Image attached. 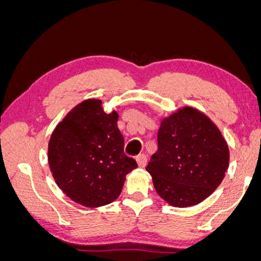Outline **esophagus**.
Returning a JSON list of instances; mask_svg holds the SVG:
<instances>
[{"instance_id": "34e87169", "label": "esophagus", "mask_w": 261, "mask_h": 261, "mask_svg": "<svg viewBox=\"0 0 261 261\" xmlns=\"http://www.w3.org/2000/svg\"><path fill=\"white\" fill-rule=\"evenodd\" d=\"M137 163L139 167H145L146 164H147V158H146L145 154H139L137 156Z\"/></svg>"}]
</instances>
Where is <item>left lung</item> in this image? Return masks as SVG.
<instances>
[{
  "label": "left lung",
  "instance_id": "obj_1",
  "mask_svg": "<svg viewBox=\"0 0 261 261\" xmlns=\"http://www.w3.org/2000/svg\"><path fill=\"white\" fill-rule=\"evenodd\" d=\"M229 166V148L205 114L183 107L164 117L158 151L146 171L164 201L176 208L198 204L215 191Z\"/></svg>",
  "mask_w": 261,
  "mask_h": 261
}]
</instances>
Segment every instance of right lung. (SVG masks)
Segmentation results:
<instances>
[{
	"label": "right lung",
	"instance_id": "1",
	"mask_svg": "<svg viewBox=\"0 0 261 261\" xmlns=\"http://www.w3.org/2000/svg\"><path fill=\"white\" fill-rule=\"evenodd\" d=\"M119 114H107L102 101L81 102L57 124L48 141V165L57 185L67 197L88 208L115 201L126 174L137 162L123 153L117 128Z\"/></svg>",
	"mask_w": 261,
	"mask_h": 261
}]
</instances>
